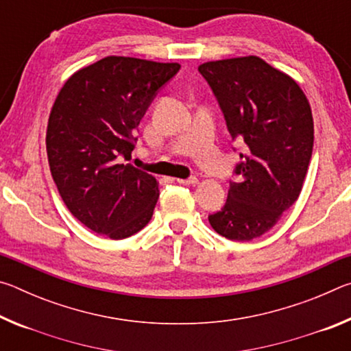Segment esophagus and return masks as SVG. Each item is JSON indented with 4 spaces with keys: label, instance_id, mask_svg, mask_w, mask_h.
<instances>
[{
    "label": "esophagus",
    "instance_id": "34e87169",
    "mask_svg": "<svg viewBox=\"0 0 351 351\" xmlns=\"http://www.w3.org/2000/svg\"><path fill=\"white\" fill-rule=\"evenodd\" d=\"M176 182L184 184V186H195V184H198V178L190 176V178H187V180H181V178H178Z\"/></svg>",
    "mask_w": 351,
    "mask_h": 351
}]
</instances>
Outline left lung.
Returning <instances> with one entry per match:
<instances>
[{
  "label": "left lung",
  "mask_w": 351,
  "mask_h": 351,
  "mask_svg": "<svg viewBox=\"0 0 351 351\" xmlns=\"http://www.w3.org/2000/svg\"><path fill=\"white\" fill-rule=\"evenodd\" d=\"M232 139L245 142L228 199L209 215L215 232L234 241L258 239L299 198L310 165L314 125L300 86L255 56L199 64Z\"/></svg>",
  "instance_id": "8db88e82"
}]
</instances>
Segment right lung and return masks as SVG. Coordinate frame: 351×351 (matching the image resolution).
<instances>
[{
    "label": "right lung",
    "instance_id": "right-lung-1",
    "mask_svg": "<svg viewBox=\"0 0 351 351\" xmlns=\"http://www.w3.org/2000/svg\"><path fill=\"white\" fill-rule=\"evenodd\" d=\"M180 68L111 56L77 71L58 93L46 132L51 173L69 212L93 232L122 240L152 219L158 181L123 161L141 119Z\"/></svg>",
    "mask_w": 351,
    "mask_h": 351
}]
</instances>
